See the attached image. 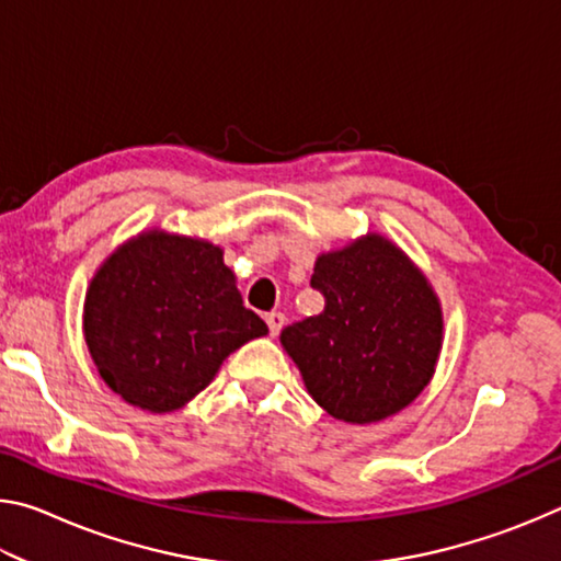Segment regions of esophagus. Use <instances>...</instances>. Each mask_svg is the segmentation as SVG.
<instances>
[{"label":"esophagus","mask_w":561,"mask_h":561,"mask_svg":"<svg viewBox=\"0 0 561 561\" xmlns=\"http://www.w3.org/2000/svg\"><path fill=\"white\" fill-rule=\"evenodd\" d=\"M264 321H267L270 334H272V336H277L279 331H282V327H284V314H282V311H270V314L264 317Z\"/></svg>","instance_id":"34e87169"}]
</instances>
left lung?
I'll list each match as a JSON object with an SVG mask.
<instances>
[{
    "label": "left lung",
    "mask_w": 561,
    "mask_h": 561,
    "mask_svg": "<svg viewBox=\"0 0 561 561\" xmlns=\"http://www.w3.org/2000/svg\"><path fill=\"white\" fill-rule=\"evenodd\" d=\"M311 287L324 311L282 331L309 396L344 423H376L428 386L443 311L423 272L381 234L321 254Z\"/></svg>",
    "instance_id": "left-lung-1"
}]
</instances>
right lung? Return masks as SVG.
Segmentation results:
<instances>
[{
  "label": "right lung",
  "instance_id": "obj_1",
  "mask_svg": "<svg viewBox=\"0 0 561 561\" xmlns=\"http://www.w3.org/2000/svg\"><path fill=\"white\" fill-rule=\"evenodd\" d=\"M267 331L242 304L220 247L160 230L121 244L83 301V336L101 378L150 413L193 401L234 348Z\"/></svg>",
  "mask_w": 561,
  "mask_h": 561
}]
</instances>
